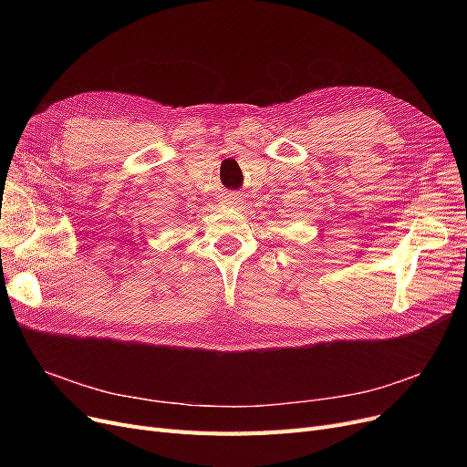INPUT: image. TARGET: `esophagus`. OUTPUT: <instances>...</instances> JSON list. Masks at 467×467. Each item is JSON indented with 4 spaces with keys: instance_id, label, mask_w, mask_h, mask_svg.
Listing matches in <instances>:
<instances>
[{
    "instance_id": "1",
    "label": "esophagus",
    "mask_w": 467,
    "mask_h": 467,
    "mask_svg": "<svg viewBox=\"0 0 467 467\" xmlns=\"http://www.w3.org/2000/svg\"><path fill=\"white\" fill-rule=\"evenodd\" d=\"M223 202H225L227 206H240L242 194H240V192H227V194L223 196Z\"/></svg>"
}]
</instances>
